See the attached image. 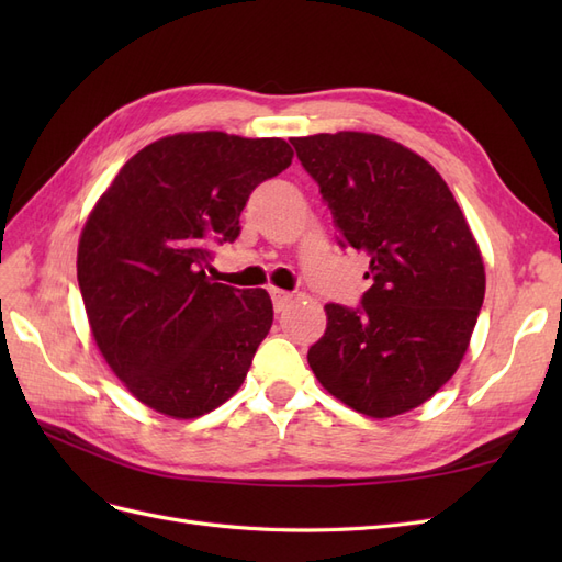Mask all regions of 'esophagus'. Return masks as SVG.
Returning a JSON list of instances; mask_svg holds the SVG:
<instances>
[{"label": "esophagus", "instance_id": "1", "mask_svg": "<svg viewBox=\"0 0 562 562\" xmlns=\"http://www.w3.org/2000/svg\"><path fill=\"white\" fill-rule=\"evenodd\" d=\"M269 295H271V302H274L277 312H283L288 307V302H291V297H293L288 291H281V288H269Z\"/></svg>", "mask_w": 562, "mask_h": 562}]
</instances>
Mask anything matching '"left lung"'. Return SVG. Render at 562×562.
<instances>
[{
  "label": "left lung",
  "instance_id": "obj_1",
  "mask_svg": "<svg viewBox=\"0 0 562 562\" xmlns=\"http://www.w3.org/2000/svg\"><path fill=\"white\" fill-rule=\"evenodd\" d=\"M330 209L337 244L368 252L359 307L326 304L307 361L335 398L368 417L429 401L462 361L485 297L479 244L436 168L372 133L291 140Z\"/></svg>",
  "mask_w": 562,
  "mask_h": 562
}]
</instances>
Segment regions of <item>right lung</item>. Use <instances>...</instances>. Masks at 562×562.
Here are the masks:
<instances>
[{"label": "right lung", "instance_id": "right-lung-1", "mask_svg": "<svg viewBox=\"0 0 562 562\" xmlns=\"http://www.w3.org/2000/svg\"><path fill=\"white\" fill-rule=\"evenodd\" d=\"M291 161L281 138L168 135L124 164L83 225L77 281L95 345L157 413L201 417L244 384L274 307L206 267L236 241L255 187Z\"/></svg>", "mask_w": 562, "mask_h": 562}]
</instances>
